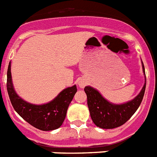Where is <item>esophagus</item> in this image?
Returning a JSON list of instances; mask_svg holds the SVG:
<instances>
[{
	"instance_id": "esophagus-1",
	"label": "esophagus",
	"mask_w": 157,
	"mask_h": 157,
	"mask_svg": "<svg viewBox=\"0 0 157 157\" xmlns=\"http://www.w3.org/2000/svg\"><path fill=\"white\" fill-rule=\"evenodd\" d=\"M78 86H79L80 88H83L84 86H86V82H85L84 81H82V80H80V81H78Z\"/></svg>"
}]
</instances>
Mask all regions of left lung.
<instances>
[{
    "label": "left lung",
    "mask_w": 157,
    "mask_h": 157,
    "mask_svg": "<svg viewBox=\"0 0 157 157\" xmlns=\"http://www.w3.org/2000/svg\"><path fill=\"white\" fill-rule=\"evenodd\" d=\"M144 75H145L144 66L142 63ZM145 83L142 90L132 100L123 104H114L104 99L94 88L88 86L84 88L87 97V106L91 120L97 127L103 129H112L121 126L133 116L140 107L146 87Z\"/></svg>",
    "instance_id": "left-lung-1"
}]
</instances>
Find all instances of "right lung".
<instances>
[{"label": "right lung", "instance_id": "obj_1", "mask_svg": "<svg viewBox=\"0 0 157 157\" xmlns=\"http://www.w3.org/2000/svg\"><path fill=\"white\" fill-rule=\"evenodd\" d=\"M7 90L14 110L26 122L41 131H52L63 124L70 103L77 92L76 85L62 90L48 103L35 105L18 96L12 82L11 63L7 71Z\"/></svg>", "mask_w": 157, "mask_h": 157}]
</instances>
